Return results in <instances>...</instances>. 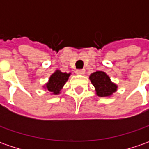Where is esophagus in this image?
I'll return each mask as SVG.
<instances>
[{"label":"esophagus","mask_w":149,"mask_h":149,"mask_svg":"<svg viewBox=\"0 0 149 149\" xmlns=\"http://www.w3.org/2000/svg\"><path fill=\"white\" fill-rule=\"evenodd\" d=\"M85 73V70H76V74H84Z\"/></svg>","instance_id":"34e87169"}]
</instances>
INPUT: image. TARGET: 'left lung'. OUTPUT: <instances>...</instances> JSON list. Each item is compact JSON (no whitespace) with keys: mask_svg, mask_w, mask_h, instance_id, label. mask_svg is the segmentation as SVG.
<instances>
[{"mask_svg":"<svg viewBox=\"0 0 149 149\" xmlns=\"http://www.w3.org/2000/svg\"><path fill=\"white\" fill-rule=\"evenodd\" d=\"M89 79L95 86L96 95L100 97H109L117 91L118 86L104 71H96L90 74Z\"/></svg>","mask_w":149,"mask_h":149,"instance_id":"obj_1","label":"left lung"}]
</instances>
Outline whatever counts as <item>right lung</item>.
<instances>
[{
  "instance_id": "1",
  "label": "right lung",
  "mask_w": 149,
  "mask_h": 149,
  "mask_svg": "<svg viewBox=\"0 0 149 149\" xmlns=\"http://www.w3.org/2000/svg\"><path fill=\"white\" fill-rule=\"evenodd\" d=\"M70 75V73H62L60 70H57L50 75L48 83L44 85V88L51 92L52 95H59L63 86L67 82Z\"/></svg>"
}]
</instances>
